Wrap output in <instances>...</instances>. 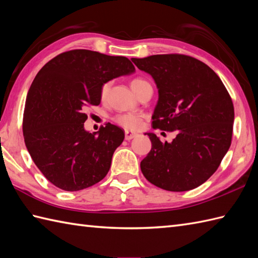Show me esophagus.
<instances>
[{
  "mask_svg": "<svg viewBox=\"0 0 258 258\" xmlns=\"http://www.w3.org/2000/svg\"><path fill=\"white\" fill-rule=\"evenodd\" d=\"M137 136H138V135H137L136 133H131V131H129V130H125L124 131V138H125V140L134 139V138H136Z\"/></svg>",
  "mask_w": 258,
  "mask_h": 258,
  "instance_id": "1",
  "label": "esophagus"
}]
</instances>
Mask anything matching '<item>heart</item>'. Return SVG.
<instances>
[{"label":"heart","instance_id":"b5f03b06","mask_svg":"<svg viewBox=\"0 0 258 258\" xmlns=\"http://www.w3.org/2000/svg\"><path fill=\"white\" fill-rule=\"evenodd\" d=\"M146 81L140 78H136L131 82V88H135L137 85H139L141 83H144ZM108 91V85H105L101 89V96L105 97ZM114 121L118 123L119 125H121L124 129H130V130H136L140 127L141 123V117L138 113H134V112H128V113H122V114H118V116L114 117Z\"/></svg>","mask_w":258,"mask_h":258}]
</instances>
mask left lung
<instances>
[{"mask_svg":"<svg viewBox=\"0 0 258 258\" xmlns=\"http://www.w3.org/2000/svg\"><path fill=\"white\" fill-rule=\"evenodd\" d=\"M151 75L158 88L152 127L176 131L162 144L147 133L152 148L140 168L146 179L167 191L203 184L219 168L231 146L234 107L220 77L190 56L151 55L131 59Z\"/></svg>","mask_w":258,"mask_h":258,"instance_id":"8db88e82","label":"left lung"}]
</instances>
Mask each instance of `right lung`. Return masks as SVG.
<instances>
[{
    "label": "right lung",
    "mask_w": 258,
    "mask_h": 258,
    "mask_svg": "<svg viewBox=\"0 0 258 258\" xmlns=\"http://www.w3.org/2000/svg\"><path fill=\"white\" fill-rule=\"evenodd\" d=\"M135 72L127 57L75 49L37 73L26 97L23 135L34 163L55 186L79 191L106 176L124 133L107 123L90 134L84 127L85 109L100 104L106 83Z\"/></svg>",
    "instance_id": "right-lung-1"
}]
</instances>
